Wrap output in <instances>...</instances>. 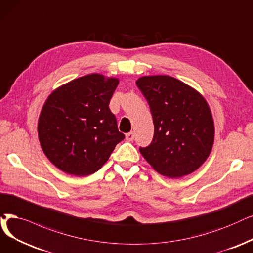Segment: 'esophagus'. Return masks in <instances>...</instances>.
Masks as SVG:
<instances>
[{
    "mask_svg": "<svg viewBox=\"0 0 253 253\" xmlns=\"http://www.w3.org/2000/svg\"><path fill=\"white\" fill-rule=\"evenodd\" d=\"M126 139L127 141H133V140L135 139V134H134V132L127 133V134L126 135Z\"/></svg>",
    "mask_w": 253,
    "mask_h": 253,
    "instance_id": "esophagus-1",
    "label": "esophagus"
}]
</instances>
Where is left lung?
I'll return each instance as SVG.
<instances>
[{"mask_svg":"<svg viewBox=\"0 0 253 253\" xmlns=\"http://www.w3.org/2000/svg\"><path fill=\"white\" fill-rule=\"evenodd\" d=\"M136 85L146 98L155 133L141 155L156 171L170 178L194 172L211 154L215 127L205 97L169 76H145Z\"/></svg>","mask_w":253,"mask_h":253,"instance_id":"1","label":"left lung"}]
</instances>
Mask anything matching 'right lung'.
Returning a JSON list of instances; mask_svg holds the SVG:
<instances>
[{
	"mask_svg": "<svg viewBox=\"0 0 253 253\" xmlns=\"http://www.w3.org/2000/svg\"><path fill=\"white\" fill-rule=\"evenodd\" d=\"M118 83L116 78L91 74L49 94L39 115L38 138L57 168L77 176L92 174L125 139L109 109Z\"/></svg>",
	"mask_w": 253,
	"mask_h": 253,
	"instance_id": "1",
	"label": "right lung"
}]
</instances>
